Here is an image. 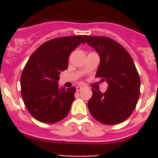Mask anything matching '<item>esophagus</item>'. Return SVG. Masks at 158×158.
<instances>
[{
    "mask_svg": "<svg viewBox=\"0 0 158 158\" xmlns=\"http://www.w3.org/2000/svg\"><path fill=\"white\" fill-rule=\"evenodd\" d=\"M83 89V87H82V86H77V87L76 88V89H77V92H79V91H81V89Z\"/></svg>",
    "mask_w": 158,
    "mask_h": 158,
    "instance_id": "esophagus-1",
    "label": "esophagus"
}]
</instances>
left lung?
<instances>
[{"label":"left lung","mask_w":158,"mask_h":158,"mask_svg":"<svg viewBox=\"0 0 158 158\" xmlns=\"http://www.w3.org/2000/svg\"><path fill=\"white\" fill-rule=\"evenodd\" d=\"M84 37L100 57L96 77L108 83L104 93L92 89L93 96L88 102L89 112L105 125L121 123L132 114L140 96V77L133 59L126 49L111 38Z\"/></svg>","instance_id":"1"}]
</instances>
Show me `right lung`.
Segmentation results:
<instances>
[{"label":"right lung","mask_w":158,"mask_h":158,"mask_svg":"<svg viewBox=\"0 0 158 158\" xmlns=\"http://www.w3.org/2000/svg\"><path fill=\"white\" fill-rule=\"evenodd\" d=\"M82 43H85L82 35L53 39L29 58L22 71L20 87L23 103L36 120L54 123L69 114L76 89H61L58 81L60 72L68 68L69 54Z\"/></svg>","instance_id":"obj_1"}]
</instances>
